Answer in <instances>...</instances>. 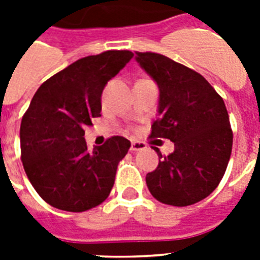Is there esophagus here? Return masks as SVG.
<instances>
[{
	"label": "esophagus",
	"instance_id": "1",
	"mask_svg": "<svg viewBox=\"0 0 260 260\" xmlns=\"http://www.w3.org/2000/svg\"><path fill=\"white\" fill-rule=\"evenodd\" d=\"M146 148V144L142 142H132L131 143V151L132 152H138V151H142Z\"/></svg>",
	"mask_w": 260,
	"mask_h": 260
}]
</instances>
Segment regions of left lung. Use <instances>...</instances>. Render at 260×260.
<instances>
[{"label": "left lung", "instance_id": "8db88e82", "mask_svg": "<svg viewBox=\"0 0 260 260\" xmlns=\"http://www.w3.org/2000/svg\"><path fill=\"white\" fill-rule=\"evenodd\" d=\"M136 60L159 87V118L151 138L170 139L174 151L159 156L146 177L158 201L187 206L206 198L226 170L234 134L225 104L201 74L155 52H136Z\"/></svg>", "mask_w": 260, "mask_h": 260}]
</instances>
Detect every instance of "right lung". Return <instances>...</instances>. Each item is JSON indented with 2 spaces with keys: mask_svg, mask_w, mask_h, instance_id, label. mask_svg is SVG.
<instances>
[{
  "mask_svg": "<svg viewBox=\"0 0 260 260\" xmlns=\"http://www.w3.org/2000/svg\"><path fill=\"white\" fill-rule=\"evenodd\" d=\"M132 56L131 51H105L79 59L35 93L20 126L21 160L35 190L51 206L85 212L109 196L129 140L113 136L89 151L83 136L101 116L105 85Z\"/></svg>",
  "mask_w": 260,
  "mask_h": 260,
  "instance_id": "right-lung-1",
  "label": "right lung"
}]
</instances>
